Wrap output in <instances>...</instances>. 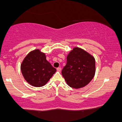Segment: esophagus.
Wrapping results in <instances>:
<instances>
[{"label": "esophagus", "mask_w": 122, "mask_h": 122, "mask_svg": "<svg viewBox=\"0 0 122 122\" xmlns=\"http://www.w3.org/2000/svg\"><path fill=\"white\" fill-rule=\"evenodd\" d=\"M57 71H59V72H60V71H61V68H57Z\"/></svg>", "instance_id": "obj_1"}]
</instances>
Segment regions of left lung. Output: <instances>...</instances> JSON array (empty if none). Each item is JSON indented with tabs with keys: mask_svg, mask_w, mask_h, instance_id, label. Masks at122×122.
<instances>
[{
	"mask_svg": "<svg viewBox=\"0 0 122 122\" xmlns=\"http://www.w3.org/2000/svg\"><path fill=\"white\" fill-rule=\"evenodd\" d=\"M61 73L69 86L76 89L84 87L95 76L94 57L85 50L75 47L67 56L66 64Z\"/></svg>",
	"mask_w": 122,
	"mask_h": 122,
	"instance_id": "obj_1",
	"label": "left lung"
}]
</instances>
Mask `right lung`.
<instances>
[{
    "label": "right lung",
    "instance_id": "obj_1",
    "mask_svg": "<svg viewBox=\"0 0 122 122\" xmlns=\"http://www.w3.org/2000/svg\"><path fill=\"white\" fill-rule=\"evenodd\" d=\"M20 69L26 81L37 87L45 85L56 72V68L46 59L45 54L38 49L27 54L22 63Z\"/></svg>",
    "mask_w": 122,
    "mask_h": 122
}]
</instances>
